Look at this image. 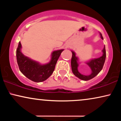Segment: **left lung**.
Instances as JSON below:
<instances>
[{"instance_id": "obj_1", "label": "left lung", "mask_w": 121, "mask_h": 121, "mask_svg": "<svg viewBox=\"0 0 121 121\" xmlns=\"http://www.w3.org/2000/svg\"><path fill=\"white\" fill-rule=\"evenodd\" d=\"M100 37L102 39H104L102 34L100 33ZM72 53V57L71 59V66L73 73L75 76L81 80L87 81L90 80L96 77L102 70L104 64L105 63L106 59V50L105 46H104V49H102V55L100 57L97 58L91 59L90 60L85 62V63L90 67L91 70V73L89 75H83L81 74L78 70V67L79 65V58L76 56V53L73 51H71Z\"/></svg>"}]
</instances>
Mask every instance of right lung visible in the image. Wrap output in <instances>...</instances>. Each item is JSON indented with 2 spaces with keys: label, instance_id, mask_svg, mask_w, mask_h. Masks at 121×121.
Wrapping results in <instances>:
<instances>
[{
  "label": "right lung",
  "instance_id": "obj_1",
  "mask_svg": "<svg viewBox=\"0 0 121 121\" xmlns=\"http://www.w3.org/2000/svg\"><path fill=\"white\" fill-rule=\"evenodd\" d=\"M21 42H19L16 50V59L20 72L30 80L39 82L47 80L53 72L56 64L63 49L54 51L51 54V60L42 64L25 56L21 52Z\"/></svg>",
  "mask_w": 121,
  "mask_h": 121
}]
</instances>
